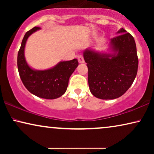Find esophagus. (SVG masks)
Segmentation results:
<instances>
[{
	"mask_svg": "<svg viewBox=\"0 0 154 154\" xmlns=\"http://www.w3.org/2000/svg\"><path fill=\"white\" fill-rule=\"evenodd\" d=\"M78 61H79V62L80 63V64H83V63L85 62L83 56H79V57H78Z\"/></svg>",
	"mask_w": 154,
	"mask_h": 154,
	"instance_id": "34e87169",
	"label": "esophagus"
}]
</instances>
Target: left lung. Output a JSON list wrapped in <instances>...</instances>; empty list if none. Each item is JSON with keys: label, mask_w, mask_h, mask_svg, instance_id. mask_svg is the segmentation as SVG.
<instances>
[{"label": "left lung", "mask_w": 154, "mask_h": 154, "mask_svg": "<svg viewBox=\"0 0 154 154\" xmlns=\"http://www.w3.org/2000/svg\"><path fill=\"white\" fill-rule=\"evenodd\" d=\"M110 40L113 53H101L91 48L84 50L88 68V84L94 97L113 100L123 95L132 85L138 69L134 38L121 28Z\"/></svg>", "instance_id": "8db88e82"}]
</instances>
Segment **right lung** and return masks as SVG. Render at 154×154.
Returning <instances> with one entry per match:
<instances>
[{"instance_id": "obj_1", "label": "right lung", "mask_w": 154, "mask_h": 154, "mask_svg": "<svg viewBox=\"0 0 154 154\" xmlns=\"http://www.w3.org/2000/svg\"><path fill=\"white\" fill-rule=\"evenodd\" d=\"M33 27L27 31L22 40L18 52L17 67L23 84L31 93L38 97L53 100L63 95L68 87L69 80L79 65L76 59L59 62L56 66L47 70H35L26 62L24 48L29 35L39 30Z\"/></svg>"}]
</instances>
